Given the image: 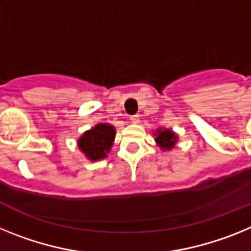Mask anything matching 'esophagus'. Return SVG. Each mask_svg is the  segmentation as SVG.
<instances>
[{
	"label": "esophagus",
	"mask_w": 251,
	"mask_h": 251,
	"mask_svg": "<svg viewBox=\"0 0 251 251\" xmlns=\"http://www.w3.org/2000/svg\"><path fill=\"white\" fill-rule=\"evenodd\" d=\"M130 122H132V123H138V122H139V115L138 114L132 115V117H130Z\"/></svg>",
	"instance_id": "esophagus-1"
}]
</instances>
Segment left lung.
<instances>
[{
	"label": "left lung",
	"mask_w": 251,
	"mask_h": 251,
	"mask_svg": "<svg viewBox=\"0 0 251 251\" xmlns=\"http://www.w3.org/2000/svg\"><path fill=\"white\" fill-rule=\"evenodd\" d=\"M157 133H158V136H157L156 142L161 146L162 150H171V148L174 147L177 141V136L174 132H171L170 129H158Z\"/></svg>",
	"instance_id": "left-lung-1"
}]
</instances>
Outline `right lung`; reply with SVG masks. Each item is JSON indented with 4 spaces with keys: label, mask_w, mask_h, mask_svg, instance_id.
<instances>
[{
    "label": "right lung",
    "mask_w": 251,
    "mask_h": 251,
    "mask_svg": "<svg viewBox=\"0 0 251 251\" xmlns=\"http://www.w3.org/2000/svg\"><path fill=\"white\" fill-rule=\"evenodd\" d=\"M115 137L114 127L109 124H98L90 130H86L80 139L77 141L79 148L92 161L106 157V153L110 151Z\"/></svg>",
    "instance_id": "1"
}]
</instances>
